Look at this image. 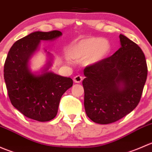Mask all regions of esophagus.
Returning <instances> with one entry per match:
<instances>
[{
  "label": "esophagus",
  "mask_w": 152,
  "mask_h": 152,
  "mask_svg": "<svg viewBox=\"0 0 152 152\" xmlns=\"http://www.w3.org/2000/svg\"><path fill=\"white\" fill-rule=\"evenodd\" d=\"M82 80H83V77L79 76V75L76 76L74 78H73V82H74L75 83H80V82H82Z\"/></svg>",
  "instance_id": "obj_1"
}]
</instances>
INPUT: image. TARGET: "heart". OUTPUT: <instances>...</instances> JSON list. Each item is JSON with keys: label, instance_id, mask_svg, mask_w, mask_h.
<instances>
[{"label": "heart", "instance_id": "obj_1", "mask_svg": "<svg viewBox=\"0 0 152 152\" xmlns=\"http://www.w3.org/2000/svg\"><path fill=\"white\" fill-rule=\"evenodd\" d=\"M111 45L107 39L102 37H87L76 41L67 49L69 56L72 59H84L87 65L99 63L108 56Z\"/></svg>", "mask_w": 152, "mask_h": 152}]
</instances>
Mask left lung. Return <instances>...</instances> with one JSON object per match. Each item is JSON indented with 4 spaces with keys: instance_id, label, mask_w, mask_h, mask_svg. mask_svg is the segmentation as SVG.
<instances>
[{
    "instance_id": "1",
    "label": "left lung",
    "mask_w": 152,
    "mask_h": 152,
    "mask_svg": "<svg viewBox=\"0 0 152 152\" xmlns=\"http://www.w3.org/2000/svg\"><path fill=\"white\" fill-rule=\"evenodd\" d=\"M119 37L121 46L114 54L84 70V105L95 123H113L131 113L146 81L148 69L141 48L123 34Z\"/></svg>"
}]
</instances>
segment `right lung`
<instances>
[{
  "mask_svg": "<svg viewBox=\"0 0 152 152\" xmlns=\"http://www.w3.org/2000/svg\"><path fill=\"white\" fill-rule=\"evenodd\" d=\"M59 31H34L15 42L4 64V76L12 104L26 117L40 122L56 117L62 95L73 86V80L49 71L53 56L40 72H32L29 61L39 50L40 41L55 40Z\"/></svg>",
  "mask_w": 152,
  "mask_h": 152,
  "instance_id": "add662e5",
  "label": "right lung"
}]
</instances>
